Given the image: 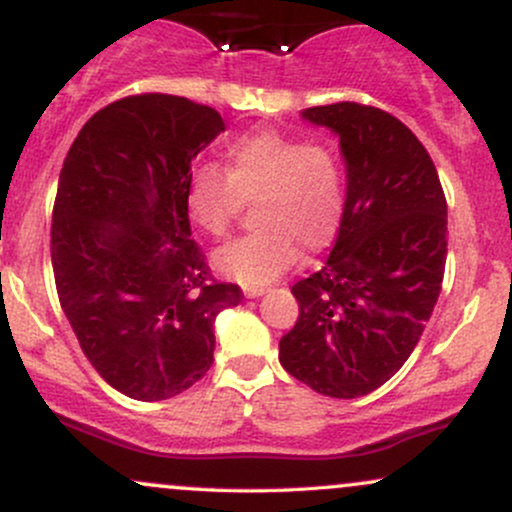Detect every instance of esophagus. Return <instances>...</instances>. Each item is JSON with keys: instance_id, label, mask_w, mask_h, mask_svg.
<instances>
[{"instance_id": "obj_1", "label": "esophagus", "mask_w": 512, "mask_h": 512, "mask_svg": "<svg viewBox=\"0 0 512 512\" xmlns=\"http://www.w3.org/2000/svg\"><path fill=\"white\" fill-rule=\"evenodd\" d=\"M243 293H245V298H257V296H262V293H267V286H245Z\"/></svg>"}]
</instances>
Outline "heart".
<instances>
[{
  "instance_id": "heart-1",
  "label": "heart",
  "mask_w": 512,
  "mask_h": 512,
  "mask_svg": "<svg viewBox=\"0 0 512 512\" xmlns=\"http://www.w3.org/2000/svg\"><path fill=\"white\" fill-rule=\"evenodd\" d=\"M250 236L226 245L214 264L240 284L267 286L301 252L332 243L344 211V170L330 146L305 144L276 129H252L223 149V170L204 163L187 178L190 219L226 238L243 204H252Z\"/></svg>"
}]
</instances>
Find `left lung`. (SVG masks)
I'll list each match as a JSON object with an SVG mask.
<instances>
[{
  "mask_svg": "<svg viewBox=\"0 0 512 512\" xmlns=\"http://www.w3.org/2000/svg\"><path fill=\"white\" fill-rule=\"evenodd\" d=\"M339 134L346 202L320 272L293 284L298 320L279 361L310 390L363 397L387 383L419 344L448 257V202L438 170L395 115L363 103L303 110Z\"/></svg>",
  "mask_w": 512,
  "mask_h": 512,
  "instance_id": "left-lung-1",
  "label": "left lung"
}]
</instances>
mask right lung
<instances>
[{
  "mask_svg": "<svg viewBox=\"0 0 512 512\" xmlns=\"http://www.w3.org/2000/svg\"><path fill=\"white\" fill-rule=\"evenodd\" d=\"M223 120L209 105L137 93L76 134L57 182L50 252L60 305L117 392L158 402L214 363V320L243 301L211 274L185 207L192 161Z\"/></svg>",
  "mask_w": 512,
  "mask_h": 512,
  "instance_id": "add662e5",
  "label": "right lung"
}]
</instances>
